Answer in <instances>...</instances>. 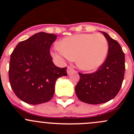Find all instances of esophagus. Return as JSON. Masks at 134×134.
<instances>
[{"mask_svg": "<svg viewBox=\"0 0 134 134\" xmlns=\"http://www.w3.org/2000/svg\"><path fill=\"white\" fill-rule=\"evenodd\" d=\"M74 71H75V70H74L72 68H71V67H67V74H68V75H69V74H71V72H73Z\"/></svg>", "mask_w": 134, "mask_h": 134, "instance_id": "1", "label": "esophagus"}]
</instances>
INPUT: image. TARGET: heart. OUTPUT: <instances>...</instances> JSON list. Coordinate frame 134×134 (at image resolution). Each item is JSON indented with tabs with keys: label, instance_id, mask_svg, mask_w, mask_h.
<instances>
[{
	"label": "heart",
	"instance_id": "heart-1",
	"mask_svg": "<svg viewBox=\"0 0 134 134\" xmlns=\"http://www.w3.org/2000/svg\"><path fill=\"white\" fill-rule=\"evenodd\" d=\"M52 54L59 59H76L81 70L91 72L104 62L108 52V42L101 34H80L65 37Z\"/></svg>",
	"mask_w": 134,
	"mask_h": 134
}]
</instances>
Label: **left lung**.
Returning a JSON list of instances; mask_svg holds the SVG:
<instances>
[{
	"instance_id": "left-lung-1",
	"label": "left lung",
	"mask_w": 134,
	"mask_h": 134,
	"mask_svg": "<svg viewBox=\"0 0 134 134\" xmlns=\"http://www.w3.org/2000/svg\"><path fill=\"white\" fill-rule=\"evenodd\" d=\"M108 42L107 58L96 72H78L80 80L75 93L80 100L90 104L105 103L113 99L122 86L125 71V56L119 43L102 32Z\"/></svg>"
}]
</instances>
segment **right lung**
<instances>
[{
	"instance_id": "1",
	"label": "right lung",
	"mask_w": 134,
	"mask_h": 134,
	"mask_svg": "<svg viewBox=\"0 0 134 134\" xmlns=\"http://www.w3.org/2000/svg\"><path fill=\"white\" fill-rule=\"evenodd\" d=\"M57 36L40 32L17 44L10 56L9 83L19 98L30 104L48 102L58 78L67 76V67L52 62L51 45Z\"/></svg>"
}]
</instances>
